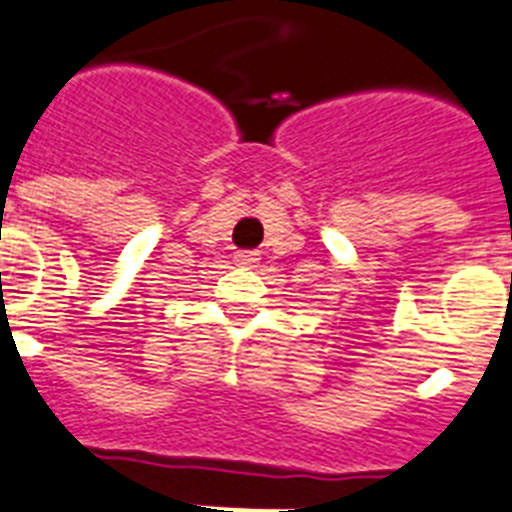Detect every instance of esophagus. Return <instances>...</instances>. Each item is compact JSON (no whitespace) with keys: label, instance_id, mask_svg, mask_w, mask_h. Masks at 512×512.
<instances>
[{"label":"esophagus","instance_id":"34e87169","mask_svg":"<svg viewBox=\"0 0 512 512\" xmlns=\"http://www.w3.org/2000/svg\"><path fill=\"white\" fill-rule=\"evenodd\" d=\"M237 267H256L259 264V253L256 251H237L235 253Z\"/></svg>","mask_w":512,"mask_h":512}]
</instances>
